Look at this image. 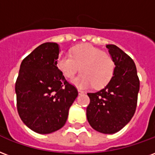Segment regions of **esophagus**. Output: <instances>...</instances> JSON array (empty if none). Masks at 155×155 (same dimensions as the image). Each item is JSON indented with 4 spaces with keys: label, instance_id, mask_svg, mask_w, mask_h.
Listing matches in <instances>:
<instances>
[{
    "label": "esophagus",
    "instance_id": "1",
    "mask_svg": "<svg viewBox=\"0 0 155 155\" xmlns=\"http://www.w3.org/2000/svg\"><path fill=\"white\" fill-rule=\"evenodd\" d=\"M78 93H79V94H84V91L83 90H81V89H78Z\"/></svg>",
    "mask_w": 155,
    "mask_h": 155
}]
</instances>
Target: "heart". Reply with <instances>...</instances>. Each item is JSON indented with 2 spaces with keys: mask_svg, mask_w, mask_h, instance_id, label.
<instances>
[{
  "mask_svg": "<svg viewBox=\"0 0 155 155\" xmlns=\"http://www.w3.org/2000/svg\"><path fill=\"white\" fill-rule=\"evenodd\" d=\"M57 66L64 77L71 81L78 72H82L73 84L81 89L102 88L113 77L115 63L108 53L91 44H82L72 49L70 55H61Z\"/></svg>",
  "mask_w": 155,
  "mask_h": 155,
  "instance_id": "1",
  "label": "heart"
}]
</instances>
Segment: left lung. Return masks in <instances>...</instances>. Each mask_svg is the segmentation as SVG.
<instances>
[{"label":"left lung","instance_id":"8db88e82","mask_svg":"<svg viewBox=\"0 0 155 155\" xmlns=\"http://www.w3.org/2000/svg\"><path fill=\"white\" fill-rule=\"evenodd\" d=\"M106 48L115 63L114 74L104 89L87 94L90 103L86 115L95 130L114 134L121 130L135 114L140 81L136 65L128 55L113 44Z\"/></svg>","mask_w":155,"mask_h":155}]
</instances>
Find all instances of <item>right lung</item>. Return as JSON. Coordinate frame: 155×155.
Returning a JSON list of instances; mask_svg holds the SVG:
<instances>
[{
    "label": "right lung",
    "instance_id": "add662e5",
    "mask_svg": "<svg viewBox=\"0 0 155 155\" xmlns=\"http://www.w3.org/2000/svg\"><path fill=\"white\" fill-rule=\"evenodd\" d=\"M60 48L45 42L23 60L15 83L17 110L28 128L49 134L65 125L69 109L78 96L57 66Z\"/></svg>",
    "mask_w": 155,
    "mask_h": 155
}]
</instances>
